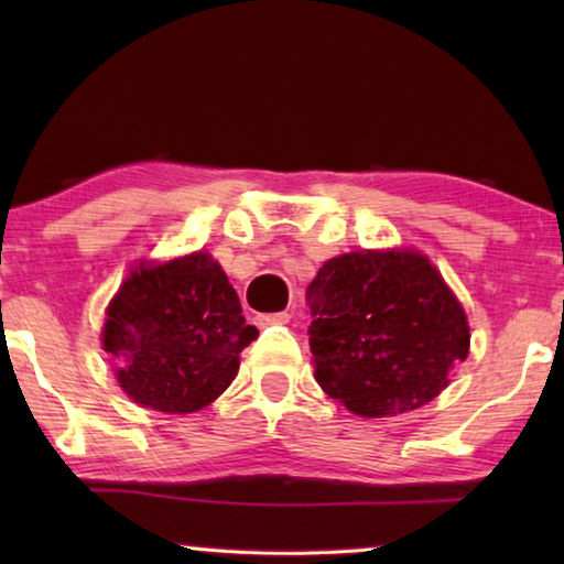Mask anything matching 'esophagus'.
<instances>
[{
	"mask_svg": "<svg viewBox=\"0 0 564 564\" xmlns=\"http://www.w3.org/2000/svg\"><path fill=\"white\" fill-rule=\"evenodd\" d=\"M292 315L288 311L282 313H269V315H257V326L264 328V326H284V323H290Z\"/></svg>",
	"mask_w": 564,
	"mask_h": 564,
	"instance_id": "obj_1",
	"label": "esophagus"
}]
</instances>
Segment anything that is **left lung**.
Instances as JSON below:
<instances>
[{"mask_svg":"<svg viewBox=\"0 0 564 564\" xmlns=\"http://www.w3.org/2000/svg\"><path fill=\"white\" fill-rule=\"evenodd\" d=\"M307 292L315 382L361 419L431 403L467 359L465 307L426 253L411 246L323 261Z\"/></svg>","mask_w":564,"mask_h":564,"instance_id":"obj_1","label":"left lung"}]
</instances>
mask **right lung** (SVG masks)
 Returning <instances> with one entry per match:
<instances>
[{
  "instance_id": "right-lung-1",
  "label": "right lung",
  "mask_w": 564,
  "mask_h": 564,
  "mask_svg": "<svg viewBox=\"0 0 564 564\" xmlns=\"http://www.w3.org/2000/svg\"><path fill=\"white\" fill-rule=\"evenodd\" d=\"M257 336L220 261L199 249L138 259L107 303L99 341L135 405L184 415L228 390Z\"/></svg>"
}]
</instances>
